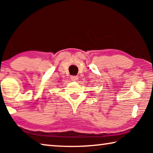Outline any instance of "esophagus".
Wrapping results in <instances>:
<instances>
[{
  "label": "esophagus",
  "mask_w": 153,
  "mask_h": 153,
  "mask_svg": "<svg viewBox=\"0 0 153 153\" xmlns=\"http://www.w3.org/2000/svg\"><path fill=\"white\" fill-rule=\"evenodd\" d=\"M78 76H71V80L72 81H74V82H76V81H77V80H78Z\"/></svg>",
  "instance_id": "obj_1"
}]
</instances>
